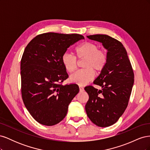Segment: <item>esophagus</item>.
<instances>
[{
    "mask_svg": "<svg viewBox=\"0 0 150 150\" xmlns=\"http://www.w3.org/2000/svg\"><path fill=\"white\" fill-rule=\"evenodd\" d=\"M79 90H80V91H84V88L82 86H79Z\"/></svg>",
    "mask_w": 150,
    "mask_h": 150,
    "instance_id": "34e87169",
    "label": "esophagus"
}]
</instances>
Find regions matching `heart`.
<instances>
[{
  "label": "heart",
  "instance_id": "1",
  "mask_svg": "<svg viewBox=\"0 0 150 150\" xmlns=\"http://www.w3.org/2000/svg\"><path fill=\"white\" fill-rule=\"evenodd\" d=\"M76 56L79 59H86L84 67L86 69L79 70L70 76L71 82L79 85H84L92 81L95 76L94 69L102 71L107 63V56L96 44L86 42L75 49ZM62 64L67 71L72 72L78 67V60L73 54L65 52L61 57Z\"/></svg>",
  "mask_w": 150,
  "mask_h": 150
}]
</instances>
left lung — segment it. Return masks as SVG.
<instances>
[{
    "instance_id": "obj_1",
    "label": "left lung",
    "mask_w": 150,
    "mask_h": 150,
    "mask_svg": "<svg viewBox=\"0 0 150 150\" xmlns=\"http://www.w3.org/2000/svg\"><path fill=\"white\" fill-rule=\"evenodd\" d=\"M101 42L107 51V63L94 81L101 90L89 86L84 88L89 95L85 110L90 120L99 127L115 124L128 106L134 84V72L128 54L121 42L105 34L88 35Z\"/></svg>"
}]
</instances>
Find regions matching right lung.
Wrapping results in <instances>:
<instances>
[{
  "instance_id": "right-lung-1",
  "label": "right lung",
  "mask_w": 150,
  "mask_h": 150,
  "mask_svg": "<svg viewBox=\"0 0 150 150\" xmlns=\"http://www.w3.org/2000/svg\"><path fill=\"white\" fill-rule=\"evenodd\" d=\"M84 36L78 34H39L26 46L21 62V93L27 110L40 124L53 126L67 115L79 93L76 84L62 85L68 78L61 57Z\"/></svg>"
}]
</instances>
